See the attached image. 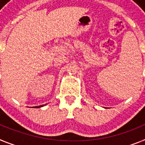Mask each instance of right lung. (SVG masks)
<instances>
[{"label": "right lung", "instance_id": "right-lung-1", "mask_svg": "<svg viewBox=\"0 0 145 145\" xmlns=\"http://www.w3.org/2000/svg\"><path fill=\"white\" fill-rule=\"evenodd\" d=\"M41 106H43V105L39 106H36V107H35V108H40V107H41Z\"/></svg>", "mask_w": 145, "mask_h": 145}]
</instances>
